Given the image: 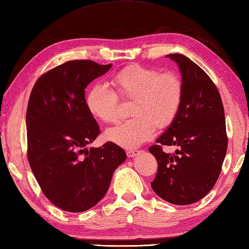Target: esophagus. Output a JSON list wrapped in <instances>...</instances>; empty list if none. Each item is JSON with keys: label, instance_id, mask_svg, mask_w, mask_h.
Listing matches in <instances>:
<instances>
[{"label": "esophagus", "instance_id": "34e87169", "mask_svg": "<svg viewBox=\"0 0 249 249\" xmlns=\"http://www.w3.org/2000/svg\"><path fill=\"white\" fill-rule=\"evenodd\" d=\"M138 151L137 149H129V151H126V156L128 157H134L135 155H137Z\"/></svg>", "mask_w": 249, "mask_h": 249}]
</instances>
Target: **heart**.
Returning a JSON list of instances; mask_svg holds the SVG:
<instances>
[{
  "label": "heart",
  "mask_w": 249,
  "mask_h": 249,
  "mask_svg": "<svg viewBox=\"0 0 249 249\" xmlns=\"http://www.w3.org/2000/svg\"><path fill=\"white\" fill-rule=\"evenodd\" d=\"M116 90L123 97L133 98L132 118L109 129L106 138L125 148L137 147L151 139L155 126L165 129L175 121L183 100V84L173 72L132 65L115 74ZM87 106L95 118L105 124L119 120V98L105 83H95L87 94Z\"/></svg>",
  "instance_id": "1"
}]
</instances>
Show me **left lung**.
<instances>
[{
    "mask_svg": "<svg viewBox=\"0 0 249 249\" xmlns=\"http://www.w3.org/2000/svg\"><path fill=\"white\" fill-rule=\"evenodd\" d=\"M180 68L183 100L176 119L148 148L158 169L151 183L159 197L175 205L200 200L217 182L227 154L228 137L221 96L198 65L182 54H169ZM175 144V154L162 151Z\"/></svg>",
    "mask_w": 249,
    "mask_h": 249,
    "instance_id": "left-lung-1",
    "label": "left lung"
}]
</instances>
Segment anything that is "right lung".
Returning <instances> with one entry per match:
<instances>
[{"label": "right lung", "instance_id": "add662e5", "mask_svg": "<svg viewBox=\"0 0 249 249\" xmlns=\"http://www.w3.org/2000/svg\"><path fill=\"white\" fill-rule=\"evenodd\" d=\"M110 67L69 60L42 74L28 102V161L46 198L65 212L95 206L126 158L112 142L86 148L101 133L87 106L86 88Z\"/></svg>", "mask_w": 249, "mask_h": 249}]
</instances>
